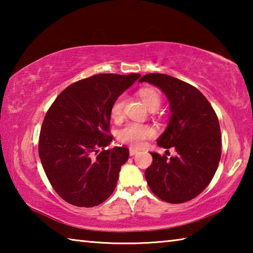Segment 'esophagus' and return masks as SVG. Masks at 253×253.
Listing matches in <instances>:
<instances>
[{
    "label": "esophagus",
    "mask_w": 253,
    "mask_h": 253,
    "mask_svg": "<svg viewBox=\"0 0 253 253\" xmlns=\"http://www.w3.org/2000/svg\"><path fill=\"white\" fill-rule=\"evenodd\" d=\"M137 153H138V151H136V149H134V148H130V149H129V155H130V156L136 155Z\"/></svg>",
    "instance_id": "34e87169"
}]
</instances>
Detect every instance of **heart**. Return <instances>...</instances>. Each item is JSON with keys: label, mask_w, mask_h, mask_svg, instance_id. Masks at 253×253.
<instances>
[{"label": "heart", "mask_w": 253, "mask_h": 253, "mask_svg": "<svg viewBox=\"0 0 253 253\" xmlns=\"http://www.w3.org/2000/svg\"><path fill=\"white\" fill-rule=\"evenodd\" d=\"M139 96L142 98L143 102L148 109L158 108L161 105V96L155 89L153 88H143L139 90ZM124 105H125V98L124 96H119L114 104L111 105L110 114L114 119H121L124 113ZM154 134V130L151 126L142 125V124L130 123L124 126L122 129L117 132L118 139L122 143L129 145L131 147L139 148L142 147L145 140Z\"/></svg>", "instance_id": "1"}]
</instances>
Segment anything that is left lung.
Instances as JSON below:
<instances>
[{"label": "left lung", "instance_id": "left-lung-1", "mask_svg": "<svg viewBox=\"0 0 253 253\" xmlns=\"http://www.w3.org/2000/svg\"><path fill=\"white\" fill-rule=\"evenodd\" d=\"M156 85L169 101L170 118L157 145L175 148L168 157L151 153L153 163L145 170L148 186L169 203L187 202L207 187L221 158V131L215 111L203 93L172 76L148 74L139 83Z\"/></svg>", "mask_w": 253, "mask_h": 253}]
</instances>
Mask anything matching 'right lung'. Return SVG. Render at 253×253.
Masks as SVG:
<instances>
[{
    "label": "right lung",
    "mask_w": 253,
    "mask_h": 253,
    "mask_svg": "<svg viewBox=\"0 0 253 253\" xmlns=\"http://www.w3.org/2000/svg\"><path fill=\"white\" fill-rule=\"evenodd\" d=\"M139 77H89L67 87L49 108L40 131L39 156L53 190L68 203L92 208L113 194L129 151L106 148L113 140L110 108Z\"/></svg>",
    "instance_id": "right-lung-1"
}]
</instances>
